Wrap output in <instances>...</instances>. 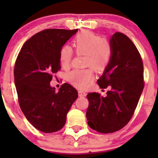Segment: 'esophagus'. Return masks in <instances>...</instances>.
Masks as SVG:
<instances>
[{
	"label": "esophagus",
	"instance_id": "1",
	"mask_svg": "<svg viewBox=\"0 0 158 158\" xmlns=\"http://www.w3.org/2000/svg\"><path fill=\"white\" fill-rule=\"evenodd\" d=\"M78 94H79V97H85L86 96V93H85V91H83V90H79L78 91Z\"/></svg>",
	"mask_w": 158,
	"mask_h": 158
}]
</instances>
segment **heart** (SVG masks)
I'll return each instance as SVG.
<instances>
[{
	"label": "heart",
	"mask_w": 158,
	"mask_h": 158,
	"mask_svg": "<svg viewBox=\"0 0 158 158\" xmlns=\"http://www.w3.org/2000/svg\"><path fill=\"white\" fill-rule=\"evenodd\" d=\"M73 48L77 55H85V69L74 70L68 73L69 81L79 88H85L94 77V68L102 72L108 67L112 56L111 45L102 36L90 31L78 34L73 39ZM73 57V51L68 45H64L59 51V61L63 68H68Z\"/></svg>",
	"instance_id": "heart-1"
}]
</instances>
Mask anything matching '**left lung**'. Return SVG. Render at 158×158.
<instances>
[{
    "mask_svg": "<svg viewBox=\"0 0 158 158\" xmlns=\"http://www.w3.org/2000/svg\"><path fill=\"white\" fill-rule=\"evenodd\" d=\"M112 56L102 76L97 80L100 88H108L106 97L90 93L86 112L88 124L99 133L117 131L131 119L144 88L143 64L132 41L121 32L110 39Z\"/></svg>",
    "mask_w": 158,
    "mask_h": 158,
    "instance_id": "left-lung-1",
    "label": "left lung"
}]
</instances>
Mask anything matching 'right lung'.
<instances>
[{
  "mask_svg": "<svg viewBox=\"0 0 158 158\" xmlns=\"http://www.w3.org/2000/svg\"><path fill=\"white\" fill-rule=\"evenodd\" d=\"M77 31L42 30L27 40L16 59L14 78L19 106L27 120L44 133L63 128L78 97L77 90L70 84L64 83L59 92L50 84L61 69L60 49Z\"/></svg>",
  "mask_w": 158,
  "mask_h": 158,
  "instance_id": "add662e5",
  "label": "right lung"
}]
</instances>
